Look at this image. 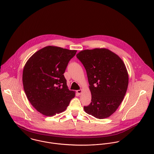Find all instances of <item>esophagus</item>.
<instances>
[{
	"instance_id": "esophagus-1",
	"label": "esophagus",
	"mask_w": 154,
	"mask_h": 154,
	"mask_svg": "<svg viewBox=\"0 0 154 154\" xmlns=\"http://www.w3.org/2000/svg\"><path fill=\"white\" fill-rule=\"evenodd\" d=\"M76 92L79 94V95H80V94H81V93L82 92V89H79V90H77L76 91Z\"/></svg>"
}]
</instances>
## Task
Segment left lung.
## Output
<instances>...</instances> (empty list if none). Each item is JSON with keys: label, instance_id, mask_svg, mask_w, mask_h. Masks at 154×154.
I'll use <instances>...</instances> for the list:
<instances>
[{"label": "left lung", "instance_id": "left-lung-1", "mask_svg": "<svg viewBox=\"0 0 154 154\" xmlns=\"http://www.w3.org/2000/svg\"><path fill=\"white\" fill-rule=\"evenodd\" d=\"M76 57L85 68L91 103L85 111L97 119L110 117L122 103L129 84L126 66L120 57L107 48L84 50Z\"/></svg>", "mask_w": 154, "mask_h": 154}]
</instances>
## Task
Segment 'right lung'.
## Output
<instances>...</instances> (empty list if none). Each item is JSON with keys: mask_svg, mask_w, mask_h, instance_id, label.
<instances>
[{"mask_svg": "<svg viewBox=\"0 0 154 154\" xmlns=\"http://www.w3.org/2000/svg\"><path fill=\"white\" fill-rule=\"evenodd\" d=\"M76 50L47 46L35 52L23 70L24 91L31 105L46 116L66 110L75 92L70 91L64 76Z\"/></svg>", "mask_w": 154, "mask_h": 154, "instance_id": "obj_1", "label": "right lung"}]
</instances>
